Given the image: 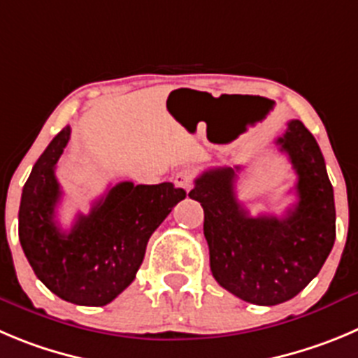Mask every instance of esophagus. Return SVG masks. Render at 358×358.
<instances>
[{
  "mask_svg": "<svg viewBox=\"0 0 358 358\" xmlns=\"http://www.w3.org/2000/svg\"><path fill=\"white\" fill-rule=\"evenodd\" d=\"M173 182H175V185L178 189H183L189 192L192 189V183H194V173L190 171V169H180L175 175V178H173Z\"/></svg>",
  "mask_w": 358,
  "mask_h": 358,
  "instance_id": "1",
  "label": "esophagus"
}]
</instances>
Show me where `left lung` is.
I'll use <instances>...</instances> for the list:
<instances>
[{
    "mask_svg": "<svg viewBox=\"0 0 358 358\" xmlns=\"http://www.w3.org/2000/svg\"><path fill=\"white\" fill-rule=\"evenodd\" d=\"M296 176V203L285 217H250L238 203L240 166L203 171L189 192L205 212L210 270L224 289L256 306H277L318 275L336 240L334 189L315 136L300 120L277 138Z\"/></svg>",
    "mask_w": 358,
    "mask_h": 358,
    "instance_id": "1",
    "label": "left lung"
}]
</instances>
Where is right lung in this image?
Masks as SVG:
<instances>
[{
	"instance_id": "right-lung-1",
	"label": "right lung",
	"mask_w": 358,
	"mask_h": 358,
	"mask_svg": "<svg viewBox=\"0 0 358 358\" xmlns=\"http://www.w3.org/2000/svg\"><path fill=\"white\" fill-rule=\"evenodd\" d=\"M69 139L65 127L33 166L19 206V240L35 275L55 295L78 306H106L132 282L150 236L185 190L169 182L116 183L88 215L78 213L70 231H62L55 169Z\"/></svg>"
}]
</instances>
